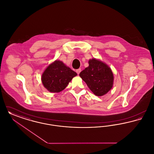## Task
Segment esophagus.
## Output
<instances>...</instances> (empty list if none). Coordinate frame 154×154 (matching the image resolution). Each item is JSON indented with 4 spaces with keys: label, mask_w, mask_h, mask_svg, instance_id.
Wrapping results in <instances>:
<instances>
[{
    "label": "esophagus",
    "mask_w": 154,
    "mask_h": 154,
    "mask_svg": "<svg viewBox=\"0 0 154 154\" xmlns=\"http://www.w3.org/2000/svg\"><path fill=\"white\" fill-rule=\"evenodd\" d=\"M81 69H77L76 70V73H77L78 74H80V73L81 72Z\"/></svg>",
    "instance_id": "esophagus-1"
}]
</instances>
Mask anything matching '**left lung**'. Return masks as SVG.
Masks as SVG:
<instances>
[{
  "mask_svg": "<svg viewBox=\"0 0 154 154\" xmlns=\"http://www.w3.org/2000/svg\"><path fill=\"white\" fill-rule=\"evenodd\" d=\"M88 63V67L79 74L81 78L95 95H105L112 87L114 76L111 70L106 64L96 59H90Z\"/></svg>",
  "mask_w": 154,
  "mask_h": 154,
  "instance_id": "8db88e82",
  "label": "left lung"
}]
</instances>
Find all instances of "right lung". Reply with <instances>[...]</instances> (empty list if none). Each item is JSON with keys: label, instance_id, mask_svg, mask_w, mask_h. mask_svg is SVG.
<instances>
[{"label": "right lung", "instance_id": "obj_1", "mask_svg": "<svg viewBox=\"0 0 154 154\" xmlns=\"http://www.w3.org/2000/svg\"><path fill=\"white\" fill-rule=\"evenodd\" d=\"M77 73L62 62L55 60L45 70L42 76L44 87L51 92H59L67 86Z\"/></svg>", "mask_w": 154, "mask_h": 154}]
</instances>
